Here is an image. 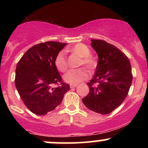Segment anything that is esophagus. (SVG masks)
Wrapping results in <instances>:
<instances>
[{"label": "esophagus", "mask_w": 148, "mask_h": 148, "mask_svg": "<svg viewBox=\"0 0 148 148\" xmlns=\"http://www.w3.org/2000/svg\"><path fill=\"white\" fill-rule=\"evenodd\" d=\"M77 86V84H70V88H75Z\"/></svg>", "instance_id": "34e87169"}]
</instances>
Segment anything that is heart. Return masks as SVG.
<instances>
[{"label": "heart", "instance_id": "1", "mask_svg": "<svg viewBox=\"0 0 148 148\" xmlns=\"http://www.w3.org/2000/svg\"><path fill=\"white\" fill-rule=\"evenodd\" d=\"M70 51L81 58V60L79 62V66L84 65L88 70H92L95 68L97 60L95 58L90 56V50L87 46L84 44L78 43L73 46L70 49ZM54 62H55L56 67L61 72H64L67 71V67H68L67 60L64 51H61L57 54ZM88 78V74L84 68L69 70L64 76V81L71 84H77L81 81L86 80Z\"/></svg>", "mask_w": 148, "mask_h": 148}]
</instances>
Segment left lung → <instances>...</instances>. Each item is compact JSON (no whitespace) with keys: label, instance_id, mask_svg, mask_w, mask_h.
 <instances>
[{"label":"left lung","instance_id":"left-lung-1","mask_svg":"<svg viewBox=\"0 0 148 148\" xmlns=\"http://www.w3.org/2000/svg\"><path fill=\"white\" fill-rule=\"evenodd\" d=\"M99 60L93 78L88 83L90 92L82 99L91 111L108 114L127 97L133 75L128 57L104 40H91Z\"/></svg>","mask_w":148,"mask_h":148}]
</instances>
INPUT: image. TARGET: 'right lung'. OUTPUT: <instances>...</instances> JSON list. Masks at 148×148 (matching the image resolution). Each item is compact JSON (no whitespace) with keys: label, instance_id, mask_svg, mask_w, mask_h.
Instances as JSON below:
<instances>
[{"label":"right lung","instance_id":"1","mask_svg":"<svg viewBox=\"0 0 148 148\" xmlns=\"http://www.w3.org/2000/svg\"><path fill=\"white\" fill-rule=\"evenodd\" d=\"M65 43L37 44L23 55L16 64L15 86L24 104L32 113L45 115L61 103L69 85L63 82L55 65V58ZM53 84H57L53 88Z\"/></svg>","mask_w":148,"mask_h":148}]
</instances>
